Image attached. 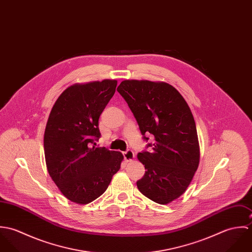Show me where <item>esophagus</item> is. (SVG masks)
Returning a JSON list of instances; mask_svg holds the SVG:
<instances>
[{"mask_svg": "<svg viewBox=\"0 0 252 252\" xmlns=\"http://www.w3.org/2000/svg\"><path fill=\"white\" fill-rule=\"evenodd\" d=\"M123 156H124V159L127 161V162H131L135 159V154H134V151L133 150H127V151H124L123 152Z\"/></svg>", "mask_w": 252, "mask_h": 252, "instance_id": "obj_1", "label": "esophagus"}]
</instances>
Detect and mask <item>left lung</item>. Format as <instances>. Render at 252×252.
<instances>
[{"label": "left lung", "instance_id": "left-lung-1", "mask_svg": "<svg viewBox=\"0 0 252 252\" xmlns=\"http://www.w3.org/2000/svg\"><path fill=\"white\" fill-rule=\"evenodd\" d=\"M117 91L132 110L144 139L154 137L150 151L138 159L145 168L137 186L161 205L180 197L193 179L200 161V146L193 114L180 92L166 82L123 80Z\"/></svg>", "mask_w": 252, "mask_h": 252}]
</instances>
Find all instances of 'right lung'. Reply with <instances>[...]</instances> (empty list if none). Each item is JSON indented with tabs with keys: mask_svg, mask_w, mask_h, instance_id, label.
<instances>
[{
	"mask_svg": "<svg viewBox=\"0 0 252 252\" xmlns=\"http://www.w3.org/2000/svg\"><path fill=\"white\" fill-rule=\"evenodd\" d=\"M116 85L114 79L73 84L50 111L43 138L46 168L62 194L73 203L96 200L120 169L121 152L95 146L101 137L100 115Z\"/></svg>",
	"mask_w": 252,
	"mask_h": 252,
	"instance_id": "obj_1",
	"label": "right lung"
}]
</instances>
